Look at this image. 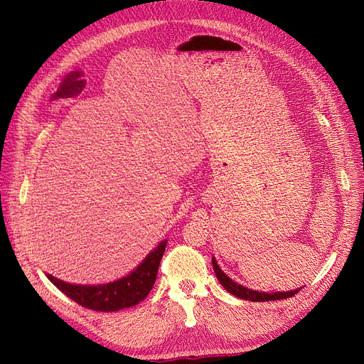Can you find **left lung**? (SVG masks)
I'll use <instances>...</instances> for the list:
<instances>
[{"label": "left lung", "instance_id": "obj_1", "mask_svg": "<svg viewBox=\"0 0 364 364\" xmlns=\"http://www.w3.org/2000/svg\"><path fill=\"white\" fill-rule=\"evenodd\" d=\"M213 267L215 272V277L218 279V282L223 285V289L228 290L230 294H234L240 299H246V301H252V302H266V301H279V299H287V297L294 296L297 290H290V291H277V293H264V291H257V290H250L247 287H243V285L237 284L235 281L230 279L229 277H226V273L218 267V264L215 261V258H213Z\"/></svg>", "mask_w": 364, "mask_h": 364}]
</instances>
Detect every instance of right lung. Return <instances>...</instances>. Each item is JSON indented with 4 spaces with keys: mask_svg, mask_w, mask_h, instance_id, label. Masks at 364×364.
I'll return each instance as SVG.
<instances>
[{
    "mask_svg": "<svg viewBox=\"0 0 364 364\" xmlns=\"http://www.w3.org/2000/svg\"><path fill=\"white\" fill-rule=\"evenodd\" d=\"M165 246H167V240L161 241L159 246L153 249L144 261L127 277L109 284L79 285L60 281L54 278L53 274H47V278L70 299L85 308L105 313L119 311L146 299L153 285H155Z\"/></svg>",
    "mask_w": 364,
    "mask_h": 364,
    "instance_id": "add662e5",
    "label": "right lung"
}]
</instances>
